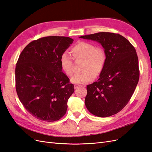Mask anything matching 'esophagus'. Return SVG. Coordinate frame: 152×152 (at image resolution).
Returning a JSON list of instances; mask_svg holds the SVG:
<instances>
[{
    "instance_id": "esophagus-1",
    "label": "esophagus",
    "mask_w": 152,
    "mask_h": 152,
    "mask_svg": "<svg viewBox=\"0 0 152 152\" xmlns=\"http://www.w3.org/2000/svg\"><path fill=\"white\" fill-rule=\"evenodd\" d=\"M82 86H80V85H75L74 86V88L75 89H77L78 87H81Z\"/></svg>"
}]
</instances>
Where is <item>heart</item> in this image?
<instances>
[{"label":"heart","instance_id":"1","mask_svg":"<svg viewBox=\"0 0 152 152\" xmlns=\"http://www.w3.org/2000/svg\"><path fill=\"white\" fill-rule=\"evenodd\" d=\"M71 53L75 59H83L81 70L79 74L71 78L74 84H84L93 80L95 75H99L105 66L107 56L102 48H96L93 44L79 42L71 48ZM60 66L64 73L70 76L72 74V59L66 53H63L59 59Z\"/></svg>","mask_w":152,"mask_h":152}]
</instances>
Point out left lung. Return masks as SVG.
Segmentation results:
<instances>
[{
    "label": "left lung",
    "instance_id": "left-lung-1",
    "mask_svg": "<svg viewBox=\"0 0 152 152\" xmlns=\"http://www.w3.org/2000/svg\"><path fill=\"white\" fill-rule=\"evenodd\" d=\"M80 38L102 44L107 56L98 81L87 86L86 108L97 117L113 115L126 107L138 83L140 71L136 49L118 34L99 32Z\"/></svg>",
    "mask_w": 152,
    "mask_h": 152
}]
</instances>
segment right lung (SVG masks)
Listing matches in <instances>:
<instances>
[{
  "mask_svg": "<svg viewBox=\"0 0 152 152\" xmlns=\"http://www.w3.org/2000/svg\"><path fill=\"white\" fill-rule=\"evenodd\" d=\"M73 41L67 37H45L29 43L18 58L17 94L27 111L40 121H56L66 112L74 87L62 72L59 59Z\"/></svg>",
  "mask_w": 152,
  "mask_h": 152,
  "instance_id": "right-lung-1",
  "label": "right lung"
}]
</instances>
